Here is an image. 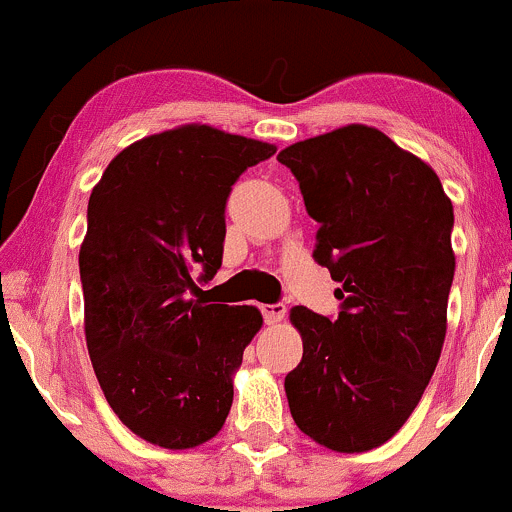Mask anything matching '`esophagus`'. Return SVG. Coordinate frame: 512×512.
I'll list each match as a JSON object with an SVG mask.
<instances>
[{
	"mask_svg": "<svg viewBox=\"0 0 512 512\" xmlns=\"http://www.w3.org/2000/svg\"><path fill=\"white\" fill-rule=\"evenodd\" d=\"M262 317L267 325H274V322H281L286 317V305L284 303H264L260 305Z\"/></svg>",
	"mask_w": 512,
	"mask_h": 512,
	"instance_id": "34e87169",
	"label": "esophagus"
}]
</instances>
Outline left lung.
Masks as SVG:
<instances>
[{
  "label": "left lung",
  "mask_w": 512,
  "mask_h": 512,
  "mask_svg": "<svg viewBox=\"0 0 512 512\" xmlns=\"http://www.w3.org/2000/svg\"><path fill=\"white\" fill-rule=\"evenodd\" d=\"M276 158L320 223L315 262L342 284L337 317L291 310L303 337L284 380L291 416L325 448L373 450L404 426L438 366L455 276L452 204L421 158L366 125Z\"/></svg>",
  "instance_id": "obj_1"
}]
</instances>
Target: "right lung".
<instances>
[{
	"label": "right lung",
	"mask_w": 512,
	"mask_h": 512,
	"mask_svg": "<svg viewBox=\"0 0 512 512\" xmlns=\"http://www.w3.org/2000/svg\"><path fill=\"white\" fill-rule=\"evenodd\" d=\"M272 144L185 125L120 151L88 199L79 252L86 346L129 431L168 450L207 443L233 404V370L262 327L252 305L211 303L226 202Z\"/></svg>",
	"instance_id": "1"
}]
</instances>
